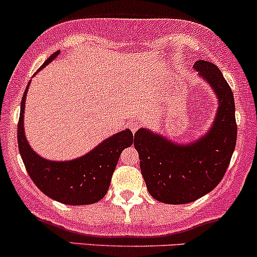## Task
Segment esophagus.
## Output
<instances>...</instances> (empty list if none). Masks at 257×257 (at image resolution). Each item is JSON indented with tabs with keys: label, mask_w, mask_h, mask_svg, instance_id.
Instances as JSON below:
<instances>
[{
	"label": "esophagus",
	"mask_w": 257,
	"mask_h": 257,
	"mask_svg": "<svg viewBox=\"0 0 257 257\" xmlns=\"http://www.w3.org/2000/svg\"><path fill=\"white\" fill-rule=\"evenodd\" d=\"M128 126H129V129H131L132 132H133V133H135V132L138 131V129H139V126H140V124L138 123V122H129V124H128Z\"/></svg>",
	"instance_id": "obj_1"
}]
</instances>
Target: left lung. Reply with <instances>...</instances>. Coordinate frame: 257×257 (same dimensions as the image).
<instances>
[{"mask_svg": "<svg viewBox=\"0 0 257 257\" xmlns=\"http://www.w3.org/2000/svg\"><path fill=\"white\" fill-rule=\"evenodd\" d=\"M193 68L213 90L218 103L206 133L183 144L148 128H140L134 135V146L149 193L165 204H188L212 191L223 178L235 149L232 90L215 64L199 60Z\"/></svg>", "mask_w": 257, "mask_h": 257, "instance_id": "obj_1", "label": "left lung"}]
</instances>
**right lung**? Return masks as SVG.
I'll list each match as a JSON object with an SVG mask.
<instances>
[{"label":"right lung","instance_id":"1","mask_svg":"<svg viewBox=\"0 0 257 257\" xmlns=\"http://www.w3.org/2000/svg\"><path fill=\"white\" fill-rule=\"evenodd\" d=\"M60 51L51 55L41 68L51 63ZM30 81L22 98L18 123L19 154L28 174L45 195L66 205H90L100 201L111 184L120 154L133 144V134L124 129L95 146L87 154L74 160L52 161L36 154L24 132L25 98Z\"/></svg>","mask_w":257,"mask_h":257}]
</instances>
